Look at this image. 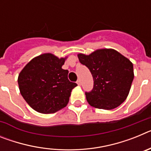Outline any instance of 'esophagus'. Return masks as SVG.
Returning <instances> with one entry per match:
<instances>
[{"label":"esophagus","instance_id":"esophagus-1","mask_svg":"<svg viewBox=\"0 0 151 151\" xmlns=\"http://www.w3.org/2000/svg\"><path fill=\"white\" fill-rule=\"evenodd\" d=\"M77 84H78V85H81V81H80V79H78V80H77Z\"/></svg>","mask_w":151,"mask_h":151}]
</instances>
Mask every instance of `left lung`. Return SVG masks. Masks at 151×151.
<instances>
[{
	"label": "left lung",
	"mask_w": 151,
	"mask_h": 151,
	"mask_svg": "<svg viewBox=\"0 0 151 151\" xmlns=\"http://www.w3.org/2000/svg\"><path fill=\"white\" fill-rule=\"evenodd\" d=\"M80 63L87 66L94 79V87L85 92L91 106L112 110L125 101L134 78L133 64L113 49H99L89 55L78 54Z\"/></svg>",
	"instance_id": "left-lung-1"
}]
</instances>
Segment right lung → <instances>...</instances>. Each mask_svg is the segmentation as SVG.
I'll list each match as a JSON object with an SVG mask.
<instances>
[{
    "label": "right lung",
    "instance_id": "obj_1",
    "mask_svg": "<svg viewBox=\"0 0 151 151\" xmlns=\"http://www.w3.org/2000/svg\"><path fill=\"white\" fill-rule=\"evenodd\" d=\"M66 58L47 53L33 58L18 77L19 91L28 104L41 113H54L67 105L77 84L68 79L62 69Z\"/></svg>",
    "mask_w": 151,
    "mask_h": 151
}]
</instances>
